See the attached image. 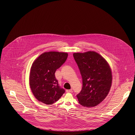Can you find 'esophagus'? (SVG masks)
Masks as SVG:
<instances>
[{
	"label": "esophagus",
	"instance_id": "34e87169",
	"mask_svg": "<svg viewBox=\"0 0 135 135\" xmlns=\"http://www.w3.org/2000/svg\"><path fill=\"white\" fill-rule=\"evenodd\" d=\"M66 91L67 93H71L72 92V89H70V90H66Z\"/></svg>",
	"mask_w": 135,
	"mask_h": 135
}]
</instances>
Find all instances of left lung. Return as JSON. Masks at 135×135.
<instances>
[{"label": "left lung", "mask_w": 135, "mask_h": 135, "mask_svg": "<svg viewBox=\"0 0 135 135\" xmlns=\"http://www.w3.org/2000/svg\"><path fill=\"white\" fill-rule=\"evenodd\" d=\"M73 57L80 71L83 87L77 94L82 106H97L105 99L110 89L112 73L106 60L94 51L74 53Z\"/></svg>", "instance_id": "1"}]
</instances>
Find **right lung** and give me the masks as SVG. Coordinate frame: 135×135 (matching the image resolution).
<instances>
[{"instance_id": "obj_1", "label": "right lung", "mask_w": 135, "mask_h": 135, "mask_svg": "<svg viewBox=\"0 0 135 135\" xmlns=\"http://www.w3.org/2000/svg\"><path fill=\"white\" fill-rule=\"evenodd\" d=\"M67 57V53L50 51L41 54L33 62L30 74V86L38 101L52 104L65 93V90L59 86L55 73Z\"/></svg>"}]
</instances>
